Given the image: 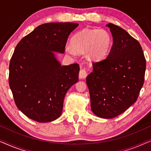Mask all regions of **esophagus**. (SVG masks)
Wrapping results in <instances>:
<instances>
[{"mask_svg": "<svg viewBox=\"0 0 151 151\" xmlns=\"http://www.w3.org/2000/svg\"><path fill=\"white\" fill-rule=\"evenodd\" d=\"M88 75V73H87V70L86 69V68H83L80 70L79 71V74H78V76H79V78L81 79H83Z\"/></svg>", "mask_w": 151, "mask_h": 151, "instance_id": "1", "label": "esophagus"}]
</instances>
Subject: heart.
Listing matches in <instances>:
<instances>
[{
	"instance_id": "heart-1",
	"label": "heart",
	"mask_w": 151,
	"mask_h": 151,
	"mask_svg": "<svg viewBox=\"0 0 151 151\" xmlns=\"http://www.w3.org/2000/svg\"><path fill=\"white\" fill-rule=\"evenodd\" d=\"M111 44V37L106 30L84 29L72 37L71 45L67 44L65 50L68 54L73 56L76 52L87 51L90 60L99 61L109 53Z\"/></svg>"
}]
</instances>
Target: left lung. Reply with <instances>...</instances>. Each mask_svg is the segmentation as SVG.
Returning <instances> with one entry per match:
<instances>
[{
    "label": "left lung",
    "instance_id": "1",
    "mask_svg": "<svg viewBox=\"0 0 151 151\" xmlns=\"http://www.w3.org/2000/svg\"><path fill=\"white\" fill-rule=\"evenodd\" d=\"M106 26L111 33L113 45L105 59L92 63L86 83L93 113L109 119L137 101L144 84L146 59L137 40L117 25Z\"/></svg>",
    "mask_w": 151,
    "mask_h": 151
}]
</instances>
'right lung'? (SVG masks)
<instances>
[{"label":"right lung","mask_w":151,"mask_h":151,"mask_svg":"<svg viewBox=\"0 0 151 151\" xmlns=\"http://www.w3.org/2000/svg\"><path fill=\"white\" fill-rule=\"evenodd\" d=\"M77 23L40 25L17 44L9 63V84L17 107L27 117L48 122L62 113L63 100L78 80L79 65H61L55 52L63 53Z\"/></svg>","instance_id":"add662e5"}]
</instances>
